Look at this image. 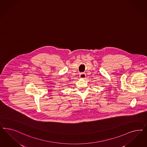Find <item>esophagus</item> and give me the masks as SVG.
<instances>
[{"label":"esophagus","instance_id":"obj_1","mask_svg":"<svg viewBox=\"0 0 147 147\" xmlns=\"http://www.w3.org/2000/svg\"><path fill=\"white\" fill-rule=\"evenodd\" d=\"M85 77H86V75L85 73H81L80 74V77L81 78H85Z\"/></svg>","mask_w":147,"mask_h":147}]
</instances>
